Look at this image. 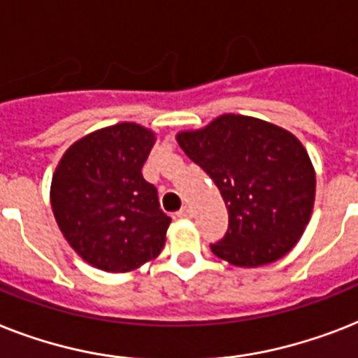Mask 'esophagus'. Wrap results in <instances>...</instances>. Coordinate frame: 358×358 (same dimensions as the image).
Returning a JSON list of instances; mask_svg holds the SVG:
<instances>
[{
	"mask_svg": "<svg viewBox=\"0 0 358 358\" xmlns=\"http://www.w3.org/2000/svg\"><path fill=\"white\" fill-rule=\"evenodd\" d=\"M176 217H178V219H189V217H191V208H187V206L182 208L178 213H176Z\"/></svg>",
	"mask_w": 358,
	"mask_h": 358,
	"instance_id": "obj_1",
	"label": "esophagus"
}]
</instances>
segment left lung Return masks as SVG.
Masks as SVG:
<instances>
[{"mask_svg":"<svg viewBox=\"0 0 358 358\" xmlns=\"http://www.w3.org/2000/svg\"><path fill=\"white\" fill-rule=\"evenodd\" d=\"M176 141L219 187L228 231L211 245L235 266L281 259L300 241L315 206L316 174L300 139L281 127L224 113Z\"/></svg>","mask_w":358,"mask_h":358,"instance_id":"left-lung-1","label":"left lung"}]
</instances>
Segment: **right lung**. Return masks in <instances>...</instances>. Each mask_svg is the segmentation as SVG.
I'll return each instance as SVG.
<instances>
[{"label":"right lung","mask_w":358,"mask_h":358,"mask_svg":"<svg viewBox=\"0 0 358 358\" xmlns=\"http://www.w3.org/2000/svg\"><path fill=\"white\" fill-rule=\"evenodd\" d=\"M154 132L117 123L75 141L51 182V208L69 246L95 268L130 272L158 257L171 217L141 174Z\"/></svg>","instance_id":"obj_1"}]
</instances>
